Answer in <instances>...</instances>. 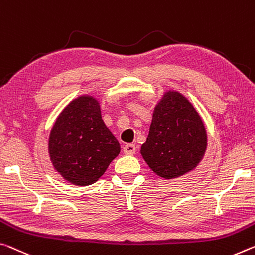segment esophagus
Returning <instances> with one entry per match:
<instances>
[{
	"label": "esophagus",
	"mask_w": 255,
	"mask_h": 255,
	"mask_svg": "<svg viewBox=\"0 0 255 255\" xmlns=\"http://www.w3.org/2000/svg\"><path fill=\"white\" fill-rule=\"evenodd\" d=\"M136 152V146L134 144H126L124 146V153L125 154H128V155H131V154H135Z\"/></svg>",
	"instance_id": "esophagus-1"
}]
</instances>
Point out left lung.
<instances>
[{
    "instance_id": "8db88e82",
    "label": "left lung",
    "mask_w": 255,
    "mask_h": 255,
    "mask_svg": "<svg viewBox=\"0 0 255 255\" xmlns=\"http://www.w3.org/2000/svg\"><path fill=\"white\" fill-rule=\"evenodd\" d=\"M207 130L192 103L169 91L157 103L140 154L157 176L177 178L193 170L207 149Z\"/></svg>"
}]
</instances>
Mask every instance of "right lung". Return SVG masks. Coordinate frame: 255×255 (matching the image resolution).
I'll return each mask as SVG.
<instances>
[{"label": "right lung", "instance_id": "add662e5", "mask_svg": "<svg viewBox=\"0 0 255 255\" xmlns=\"http://www.w3.org/2000/svg\"><path fill=\"white\" fill-rule=\"evenodd\" d=\"M48 153L55 170L69 183L87 186L99 180L120 145L102 120L98 100L83 95L63 109L51 130Z\"/></svg>", "mask_w": 255, "mask_h": 255}]
</instances>
